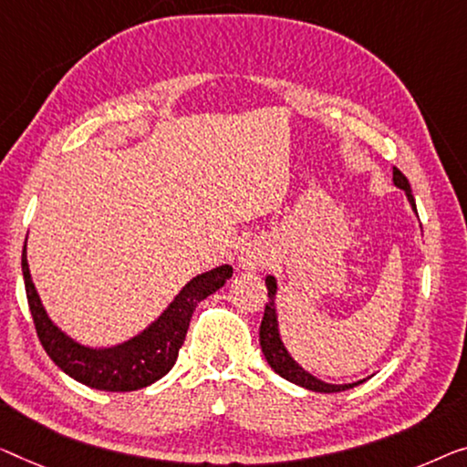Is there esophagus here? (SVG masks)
I'll list each match as a JSON object with an SVG mask.
<instances>
[{"label": "esophagus", "mask_w": 467, "mask_h": 467, "mask_svg": "<svg viewBox=\"0 0 467 467\" xmlns=\"http://www.w3.org/2000/svg\"><path fill=\"white\" fill-rule=\"evenodd\" d=\"M236 264H239L241 270H254L266 266L268 264V247L264 245L262 241H249L241 247L239 257H236Z\"/></svg>", "instance_id": "esophagus-1"}]
</instances>
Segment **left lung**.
<instances>
[{
  "instance_id": "1",
  "label": "left lung",
  "mask_w": 467,
  "mask_h": 467,
  "mask_svg": "<svg viewBox=\"0 0 467 467\" xmlns=\"http://www.w3.org/2000/svg\"><path fill=\"white\" fill-rule=\"evenodd\" d=\"M392 182L396 189L405 191L409 205H411V210L417 213L409 180L405 178V173L396 170V167L392 170ZM266 287H268V302H266V308H264V318L260 325V346H262L264 358H266L268 365L275 368V373L281 375L283 379L291 381V384L312 389V392H323V394L342 392V389H350L354 386L363 384L365 379L352 381V384H327V381L318 379L312 373L306 371V368L297 363L294 357H291L281 339V329H278V312H276V278L273 275L266 276Z\"/></svg>"
}]
</instances>
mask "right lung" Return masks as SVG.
I'll return each mask as SVG.
<instances>
[{"instance_id": "1", "label": "right lung", "mask_w": 467, "mask_h": 467, "mask_svg": "<svg viewBox=\"0 0 467 467\" xmlns=\"http://www.w3.org/2000/svg\"><path fill=\"white\" fill-rule=\"evenodd\" d=\"M23 276L35 329L47 357L83 386L107 392H131L155 384L170 371L178 358L180 346L184 344L194 308L233 276V266L222 264L192 276L146 329L109 348L79 344L47 317L26 262V241L23 247Z\"/></svg>"}]
</instances>
